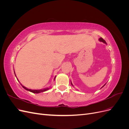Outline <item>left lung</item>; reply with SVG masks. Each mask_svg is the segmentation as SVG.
<instances>
[{
    "mask_svg": "<svg viewBox=\"0 0 129 129\" xmlns=\"http://www.w3.org/2000/svg\"><path fill=\"white\" fill-rule=\"evenodd\" d=\"M99 40L100 41H101V42H103V43H104V44H107V42H105V41L104 40H103V38H100V39H99ZM71 84L72 85H73V84H72V82H71ZM105 84H106V83H105L104 85H103V86L102 87V88H103L104 86V85H105Z\"/></svg>",
    "mask_w": 129,
    "mask_h": 129,
    "instance_id": "obj_1",
    "label": "left lung"
}]
</instances>
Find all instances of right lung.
<instances>
[{
  "label": "right lung",
  "mask_w": 129,
  "mask_h": 129,
  "mask_svg": "<svg viewBox=\"0 0 129 129\" xmlns=\"http://www.w3.org/2000/svg\"><path fill=\"white\" fill-rule=\"evenodd\" d=\"M14 74H15V72H14ZM15 76H16V75H15ZM56 77V76H55ZM55 77H54V80H55ZM18 80V79H17ZM22 87L24 88L25 89L27 90V91H29L30 92H32L33 93H40V92H44V91H46L47 90H48V89H49L50 88H44V89H40V90H32V89H28L26 87H24V85H22L21 84H20Z\"/></svg>",
  "instance_id": "add662e5"
}]
</instances>
